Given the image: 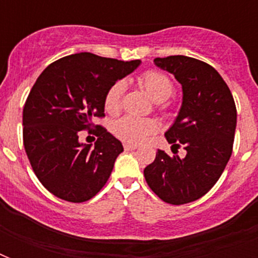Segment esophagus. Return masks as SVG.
<instances>
[{
	"instance_id": "1",
	"label": "esophagus",
	"mask_w": 258,
	"mask_h": 258,
	"mask_svg": "<svg viewBox=\"0 0 258 258\" xmlns=\"http://www.w3.org/2000/svg\"><path fill=\"white\" fill-rule=\"evenodd\" d=\"M138 146L130 145V143H124V150L125 151H133V150H137Z\"/></svg>"
}]
</instances>
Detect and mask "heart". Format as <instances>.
I'll return each mask as SVG.
<instances>
[{
	"label": "heart",
	"instance_id": "obj_1",
	"mask_svg": "<svg viewBox=\"0 0 258 258\" xmlns=\"http://www.w3.org/2000/svg\"><path fill=\"white\" fill-rule=\"evenodd\" d=\"M138 83L157 103L167 100L174 92V84L169 76L159 71H146L138 78ZM123 92V82L115 83L107 91L104 96V109L107 112L115 115L120 111ZM157 131L158 123L154 119H139L134 116L121 117L112 125V133L115 134V137L130 145H139Z\"/></svg>",
	"mask_w": 258,
	"mask_h": 258
}]
</instances>
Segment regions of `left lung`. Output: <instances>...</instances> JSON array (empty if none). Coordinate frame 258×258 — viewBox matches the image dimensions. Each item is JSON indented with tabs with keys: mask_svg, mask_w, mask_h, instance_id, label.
Instances as JSON below:
<instances>
[{
	"mask_svg": "<svg viewBox=\"0 0 258 258\" xmlns=\"http://www.w3.org/2000/svg\"><path fill=\"white\" fill-rule=\"evenodd\" d=\"M155 66L182 84V107L165 134L184 158L158 150L145 169L150 188L162 201L183 205L200 200L220 179L233 151L237 109L229 87L212 66L187 56L157 57Z\"/></svg>",
	"mask_w": 258,
	"mask_h": 258,
	"instance_id": "obj_1",
	"label": "left lung"
}]
</instances>
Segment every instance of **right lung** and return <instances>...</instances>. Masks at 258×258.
Masks as SVG:
<instances>
[{"label": "right lung", "instance_id": "obj_1", "mask_svg": "<svg viewBox=\"0 0 258 258\" xmlns=\"http://www.w3.org/2000/svg\"><path fill=\"white\" fill-rule=\"evenodd\" d=\"M139 64L82 52L52 62L38 76L24 105L22 137L34 174L53 196L86 202L108 180L123 146L92 121L104 116L107 91ZM83 129L97 134L95 148L78 141Z\"/></svg>", "mask_w": 258, "mask_h": 258}]
</instances>
